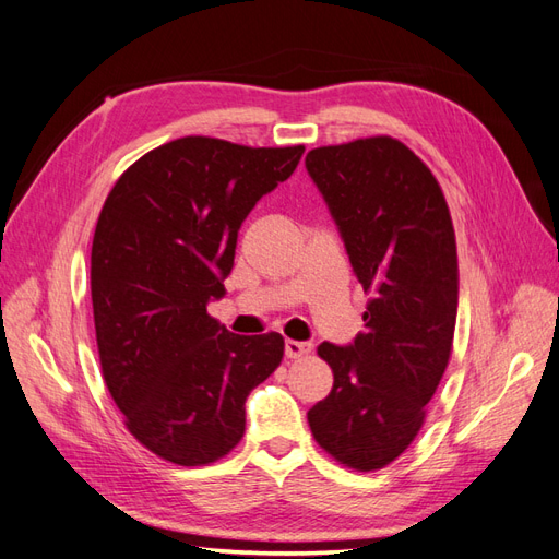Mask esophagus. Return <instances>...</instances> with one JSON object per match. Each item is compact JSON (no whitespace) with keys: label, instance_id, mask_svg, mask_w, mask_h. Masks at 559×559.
<instances>
[{"label":"esophagus","instance_id":"esophagus-1","mask_svg":"<svg viewBox=\"0 0 559 559\" xmlns=\"http://www.w3.org/2000/svg\"><path fill=\"white\" fill-rule=\"evenodd\" d=\"M311 353V344L304 341H285V357L287 359H301Z\"/></svg>","mask_w":559,"mask_h":559}]
</instances>
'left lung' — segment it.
Masks as SVG:
<instances>
[{"instance_id":"obj_1","label":"left lung","mask_w":559,"mask_h":559,"mask_svg":"<svg viewBox=\"0 0 559 559\" xmlns=\"http://www.w3.org/2000/svg\"><path fill=\"white\" fill-rule=\"evenodd\" d=\"M369 295L365 332L320 344L334 385L309 411L318 445L355 472L397 460L425 425L453 353L457 248L443 190L400 139L367 136L306 155Z\"/></svg>"}]
</instances>
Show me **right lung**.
<instances>
[{
  "mask_svg": "<svg viewBox=\"0 0 559 559\" xmlns=\"http://www.w3.org/2000/svg\"><path fill=\"white\" fill-rule=\"evenodd\" d=\"M301 153L181 136L124 169L102 206L90 255L102 376L130 435L171 464L237 448L246 397L281 365L278 332L231 334L206 304L225 295L246 215Z\"/></svg>",
  "mask_w": 559,
  "mask_h": 559,
  "instance_id": "right-lung-1",
  "label": "right lung"
}]
</instances>
